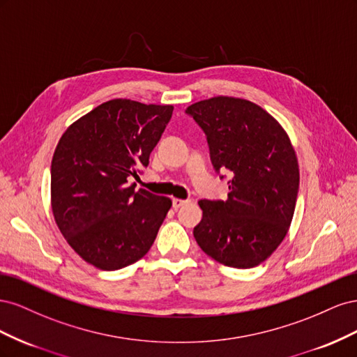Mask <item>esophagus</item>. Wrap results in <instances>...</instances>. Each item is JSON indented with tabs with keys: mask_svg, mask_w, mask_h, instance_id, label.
<instances>
[{
	"mask_svg": "<svg viewBox=\"0 0 357 357\" xmlns=\"http://www.w3.org/2000/svg\"><path fill=\"white\" fill-rule=\"evenodd\" d=\"M189 202V199H180V198H174L172 199V207H174L176 210L183 207V205H186Z\"/></svg>",
	"mask_w": 357,
	"mask_h": 357,
	"instance_id": "obj_1",
	"label": "esophagus"
}]
</instances>
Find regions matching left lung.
Instances as JSON below:
<instances>
[{
    "instance_id": "obj_1",
    "label": "left lung",
    "mask_w": 357,
    "mask_h": 357,
    "mask_svg": "<svg viewBox=\"0 0 357 357\" xmlns=\"http://www.w3.org/2000/svg\"><path fill=\"white\" fill-rule=\"evenodd\" d=\"M186 113L207 135L214 169L232 176L228 199L198 202L202 219L193 236L204 253L226 266H257L282 244L294 218L295 149L283 126L252 101L214 96Z\"/></svg>"
}]
</instances>
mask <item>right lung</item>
Returning a JSON list of instances; mask_svg holds the SVG:
<instances>
[{"label": "right lung", "instance_id": "1", "mask_svg": "<svg viewBox=\"0 0 357 357\" xmlns=\"http://www.w3.org/2000/svg\"><path fill=\"white\" fill-rule=\"evenodd\" d=\"M172 110L117 98L62 134L50 168L52 211L63 238L88 264L114 271L152 247L172 202L135 190L128 177L149 165Z\"/></svg>", "mask_w": 357, "mask_h": 357}]
</instances>
